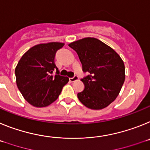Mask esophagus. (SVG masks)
<instances>
[{
    "label": "esophagus",
    "instance_id": "1",
    "mask_svg": "<svg viewBox=\"0 0 150 150\" xmlns=\"http://www.w3.org/2000/svg\"><path fill=\"white\" fill-rule=\"evenodd\" d=\"M78 79H79V77L78 76H74L73 78H69V81L71 82H73V81L78 80Z\"/></svg>",
    "mask_w": 150,
    "mask_h": 150
}]
</instances>
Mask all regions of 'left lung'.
<instances>
[{
  "instance_id": "1",
  "label": "left lung",
  "mask_w": 150,
  "mask_h": 150,
  "mask_svg": "<svg viewBox=\"0 0 150 150\" xmlns=\"http://www.w3.org/2000/svg\"><path fill=\"white\" fill-rule=\"evenodd\" d=\"M69 46L75 50L84 72L89 75L81 79L84 89L78 98L86 107L102 109L119 94L125 79V64L116 52L94 38H84Z\"/></svg>"
}]
</instances>
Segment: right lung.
Returning <instances> with one entry per match:
<instances>
[{"label":"right lung","instance_id":"obj_1","mask_svg":"<svg viewBox=\"0 0 150 150\" xmlns=\"http://www.w3.org/2000/svg\"><path fill=\"white\" fill-rule=\"evenodd\" d=\"M63 46L60 42L37 44L19 59L15 69L16 84L25 100L33 106H49L69 81V78L59 75L54 62L56 53Z\"/></svg>","mask_w":150,"mask_h":150}]
</instances>
